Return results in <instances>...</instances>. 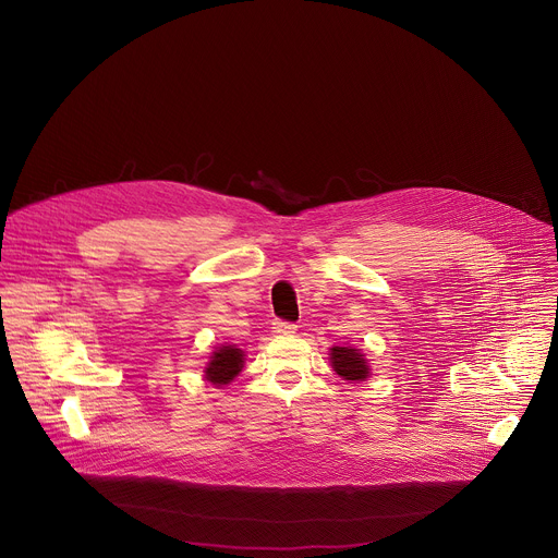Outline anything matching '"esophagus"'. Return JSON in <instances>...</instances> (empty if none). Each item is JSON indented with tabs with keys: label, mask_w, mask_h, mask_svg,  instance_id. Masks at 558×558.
I'll return each mask as SVG.
<instances>
[{
	"label": "esophagus",
	"mask_w": 558,
	"mask_h": 558,
	"mask_svg": "<svg viewBox=\"0 0 558 558\" xmlns=\"http://www.w3.org/2000/svg\"><path fill=\"white\" fill-rule=\"evenodd\" d=\"M272 329H275V333H279V336H292V333L296 331V325H294V323H288V320H275V323H272Z\"/></svg>",
	"instance_id": "esophagus-1"
}]
</instances>
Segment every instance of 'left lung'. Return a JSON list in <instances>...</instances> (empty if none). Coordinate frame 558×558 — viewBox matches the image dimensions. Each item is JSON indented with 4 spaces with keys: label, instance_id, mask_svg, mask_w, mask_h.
Returning <instances> with one entry per match:
<instances>
[{
    "label": "left lung",
    "instance_id": "left-lung-1",
    "mask_svg": "<svg viewBox=\"0 0 558 558\" xmlns=\"http://www.w3.org/2000/svg\"><path fill=\"white\" fill-rule=\"evenodd\" d=\"M331 364H333V371L347 380H366L371 371L364 355H360L357 349H349V347H333Z\"/></svg>",
    "mask_w": 558,
    "mask_h": 558
}]
</instances>
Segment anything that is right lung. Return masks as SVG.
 Returning a JSON list of instances; mask_svg holds the SVG:
<instances>
[{
    "instance_id": "right-lung-1",
    "label": "right lung",
    "mask_w": 558,
    "mask_h": 558,
    "mask_svg": "<svg viewBox=\"0 0 558 558\" xmlns=\"http://www.w3.org/2000/svg\"><path fill=\"white\" fill-rule=\"evenodd\" d=\"M242 351L240 349H231V347H222L220 351H216L209 360V366L205 368L207 380H211L214 385H227L229 380H233V376L242 371Z\"/></svg>"
}]
</instances>
